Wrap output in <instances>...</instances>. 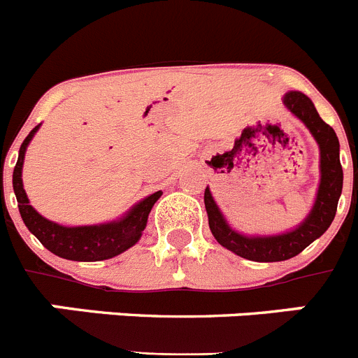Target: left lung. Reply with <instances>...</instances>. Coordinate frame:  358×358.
<instances>
[{
    "label": "left lung",
    "mask_w": 358,
    "mask_h": 358,
    "mask_svg": "<svg viewBox=\"0 0 358 358\" xmlns=\"http://www.w3.org/2000/svg\"><path fill=\"white\" fill-rule=\"evenodd\" d=\"M283 103L296 118L306 125L314 140L317 141L321 152V182H319L317 197L308 217L296 229L289 233L273 236H248L240 235L231 229L226 222L222 211L218 210L211 197L210 188L204 192V204L208 211L210 229L222 248L229 249L235 255L252 262H283L308 248L330 227L337 211L341 192H343V166L339 159V140L334 129L324 123L315 110L314 103L306 94L299 91H290L283 96Z\"/></svg>",
    "instance_id": "obj_1"
}]
</instances>
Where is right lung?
<instances>
[{
	"mask_svg": "<svg viewBox=\"0 0 358 358\" xmlns=\"http://www.w3.org/2000/svg\"><path fill=\"white\" fill-rule=\"evenodd\" d=\"M37 131H39V125L24 138L23 145L19 148L17 163H15L14 176H12L19 213H21L24 226L30 229V233H34L37 240L53 255L73 262L107 260V258L122 255L123 251L132 248L141 238V233L147 226L148 213L163 192H156V194L145 197L136 206H132L129 213L123 215L120 220H113V222L78 227H66L52 222L30 206V201H28L27 192L23 188V179H21L24 152H27L28 143Z\"/></svg>",
	"mask_w": 358,
	"mask_h": 358,
	"instance_id": "right-lung-1",
	"label": "right lung"
}]
</instances>
